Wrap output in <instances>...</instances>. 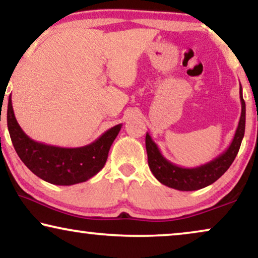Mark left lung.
<instances>
[{"label": "left lung", "instance_id": "1", "mask_svg": "<svg viewBox=\"0 0 258 258\" xmlns=\"http://www.w3.org/2000/svg\"><path fill=\"white\" fill-rule=\"evenodd\" d=\"M239 98H241V117L236 129L235 136L230 146L213 161L200 165L196 168H183L168 161L158 149L149 134L146 136V148L148 154V164L157 181L169 188L181 190V191H192L213 184L225 171L228 170L236 155H237L245 130V102L243 100L242 87L239 84Z\"/></svg>", "mask_w": 258, "mask_h": 258}]
</instances>
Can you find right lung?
<instances>
[{
	"label": "right lung",
	"instance_id": "right-lung-1",
	"mask_svg": "<svg viewBox=\"0 0 258 258\" xmlns=\"http://www.w3.org/2000/svg\"><path fill=\"white\" fill-rule=\"evenodd\" d=\"M7 123L21 161L37 177L56 185H73L96 175L104 167L111 144L122 128V124L112 126L93 143L80 148H61L36 142L17 123L12 95L7 108Z\"/></svg>",
	"mask_w": 258,
	"mask_h": 258
}]
</instances>
